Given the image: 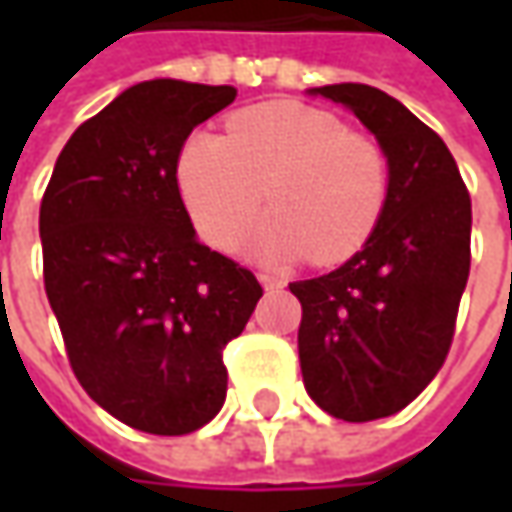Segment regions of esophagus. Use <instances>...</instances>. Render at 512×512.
Listing matches in <instances>:
<instances>
[{
    "instance_id": "obj_1",
    "label": "esophagus",
    "mask_w": 512,
    "mask_h": 512,
    "mask_svg": "<svg viewBox=\"0 0 512 512\" xmlns=\"http://www.w3.org/2000/svg\"><path fill=\"white\" fill-rule=\"evenodd\" d=\"M259 282H262L265 290H282L285 287V282L279 276H270V273H259Z\"/></svg>"
}]
</instances>
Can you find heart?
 Here are the masks:
<instances>
[{
  "label": "heart",
  "instance_id": "b5f03b06",
  "mask_svg": "<svg viewBox=\"0 0 512 512\" xmlns=\"http://www.w3.org/2000/svg\"><path fill=\"white\" fill-rule=\"evenodd\" d=\"M176 187L207 245L233 247L259 207L273 213L253 250L330 265L362 250L390 199L382 145L305 102H267L227 119V136L193 130L176 156Z\"/></svg>",
  "mask_w": 512,
  "mask_h": 512
}]
</instances>
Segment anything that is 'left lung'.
<instances>
[{
  "label": "left lung",
  "mask_w": 512,
  "mask_h": 512,
  "mask_svg": "<svg viewBox=\"0 0 512 512\" xmlns=\"http://www.w3.org/2000/svg\"><path fill=\"white\" fill-rule=\"evenodd\" d=\"M333 99L382 145L390 199L370 242L333 273L293 282L310 399L344 422L399 413L442 370L470 276V193L439 133L399 99L356 82Z\"/></svg>",
  "instance_id": "1"
}]
</instances>
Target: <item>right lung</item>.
<instances>
[{
	"label": "right lung",
	"instance_id": "add662e5",
	"mask_svg": "<svg viewBox=\"0 0 512 512\" xmlns=\"http://www.w3.org/2000/svg\"><path fill=\"white\" fill-rule=\"evenodd\" d=\"M230 85L139 82L82 122L39 207L45 293L70 367L133 430L185 436L225 404L222 350L262 285L196 239L176 156Z\"/></svg>",
	"mask_w": 512,
	"mask_h": 512
}]
</instances>
